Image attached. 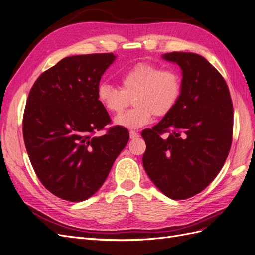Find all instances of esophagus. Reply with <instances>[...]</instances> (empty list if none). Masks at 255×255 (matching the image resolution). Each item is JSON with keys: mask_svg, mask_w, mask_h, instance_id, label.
Listing matches in <instances>:
<instances>
[{"mask_svg": "<svg viewBox=\"0 0 255 255\" xmlns=\"http://www.w3.org/2000/svg\"><path fill=\"white\" fill-rule=\"evenodd\" d=\"M129 137H130V139H135V138L139 137V134L135 132V130H129Z\"/></svg>", "mask_w": 255, "mask_h": 255, "instance_id": "34e87169", "label": "esophagus"}]
</instances>
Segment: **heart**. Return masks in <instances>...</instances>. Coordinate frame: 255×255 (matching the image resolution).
Returning <instances> with one entry per match:
<instances>
[{
    "label": "heart",
    "mask_w": 255,
    "mask_h": 255,
    "mask_svg": "<svg viewBox=\"0 0 255 255\" xmlns=\"http://www.w3.org/2000/svg\"><path fill=\"white\" fill-rule=\"evenodd\" d=\"M120 88L102 82L97 87V98L106 111L120 113L133 99V109L119 114L115 125L139 128L149 125L153 114L163 117L179 101L182 89L180 74L173 69H161L152 63H140L119 76Z\"/></svg>",
    "instance_id": "b5f03b06"
}]
</instances>
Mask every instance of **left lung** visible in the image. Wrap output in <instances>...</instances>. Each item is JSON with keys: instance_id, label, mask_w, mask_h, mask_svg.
I'll return each mask as SVG.
<instances>
[{"instance_id": "left-lung-1", "label": "left lung", "mask_w": 255, "mask_h": 255, "mask_svg": "<svg viewBox=\"0 0 255 255\" xmlns=\"http://www.w3.org/2000/svg\"><path fill=\"white\" fill-rule=\"evenodd\" d=\"M161 57L180 66L182 89L173 110L141 133L142 164L165 196L183 200L206 188L223 167L232 143L233 105L225 79L203 56L172 52Z\"/></svg>"}]
</instances>
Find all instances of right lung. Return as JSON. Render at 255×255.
Returning <instances> with one entry per match:
<instances>
[{"label":"right lung","mask_w":255,"mask_h":255,"mask_svg":"<svg viewBox=\"0 0 255 255\" xmlns=\"http://www.w3.org/2000/svg\"><path fill=\"white\" fill-rule=\"evenodd\" d=\"M113 53L69 56L44 71L33 85L23 116V137L43 186L61 199L81 202L96 194L128 141V129L113 127L98 101L101 76Z\"/></svg>","instance_id":"right-lung-1"}]
</instances>
